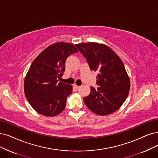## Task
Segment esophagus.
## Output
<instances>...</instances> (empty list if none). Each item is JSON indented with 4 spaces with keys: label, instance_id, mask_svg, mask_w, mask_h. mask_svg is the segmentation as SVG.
Segmentation results:
<instances>
[{
    "label": "esophagus",
    "instance_id": "obj_1",
    "mask_svg": "<svg viewBox=\"0 0 158 158\" xmlns=\"http://www.w3.org/2000/svg\"><path fill=\"white\" fill-rule=\"evenodd\" d=\"M80 87V86H79V85H74V87L76 89H79Z\"/></svg>",
    "mask_w": 158,
    "mask_h": 158
}]
</instances>
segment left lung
<instances>
[{
	"instance_id": "8db88e82",
	"label": "left lung",
	"mask_w": 158,
	"mask_h": 158,
	"mask_svg": "<svg viewBox=\"0 0 158 158\" xmlns=\"http://www.w3.org/2000/svg\"><path fill=\"white\" fill-rule=\"evenodd\" d=\"M86 59L91 71H97V88L91 87L84 101L90 110L99 115L117 111L127 99L130 81L122 60L103 44L82 43L76 45Z\"/></svg>"
}]
</instances>
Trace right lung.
Returning <instances> with one entry per match:
<instances>
[{"mask_svg":"<svg viewBox=\"0 0 158 158\" xmlns=\"http://www.w3.org/2000/svg\"><path fill=\"white\" fill-rule=\"evenodd\" d=\"M78 49L69 43H56L41 52L31 64L24 79V90L31 106L40 114L53 117L64 110L71 85L60 81L65 64Z\"/></svg>","mask_w":158,"mask_h":158,"instance_id":"1","label":"right lung"}]
</instances>
